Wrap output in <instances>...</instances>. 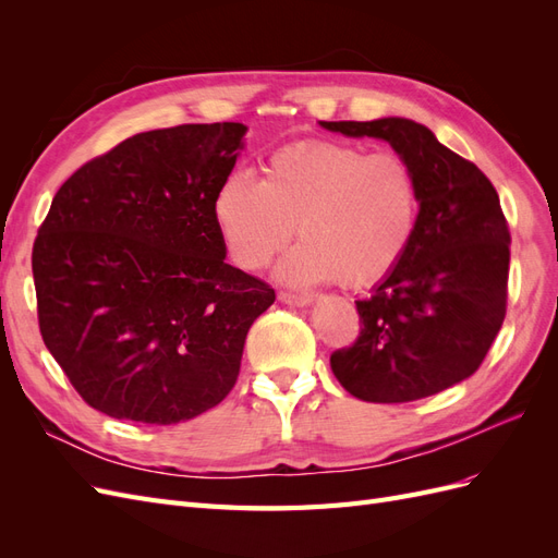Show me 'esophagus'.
Wrapping results in <instances>:
<instances>
[{
    "instance_id": "esophagus-1",
    "label": "esophagus",
    "mask_w": 558,
    "mask_h": 558,
    "mask_svg": "<svg viewBox=\"0 0 558 558\" xmlns=\"http://www.w3.org/2000/svg\"><path fill=\"white\" fill-rule=\"evenodd\" d=\"M279 300L286 302V305H293V307H307L312 302V295L298 293V291H279Z\"/></svg>"
}]
</instances>
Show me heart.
Here are the masks:
<instances>
[{"label": "heart", "instance_id": "1", "mask_svg": "<svg viewBox=\"0 0 558 558\" xmlns=\"http://www.w3.org/2000/svg\"><path fill=\"white\" fill-rule=\"evenodd\" d=\"M418 207L416 172L398 150L365 154L356 144L310 140L269 156L258 181L246 172L226 177L214 218L230 258L251 272L272 263L295 230L302 244L283 263L286 279L363 289L408 253Z\"/></svg>", "mask_w": 558, "mask_h": 558}]
</instances>
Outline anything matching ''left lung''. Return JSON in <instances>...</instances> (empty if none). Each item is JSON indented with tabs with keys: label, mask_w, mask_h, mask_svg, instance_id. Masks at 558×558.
I'll return each instance as SVG.
<instances>
[{
	"label": "left lung",
	"mask_w": 558,
	"mask_h": 558,
	"mask_svg": "<svg viewBox=\"0 0 558 558\" xmlns=\"http://www.w3.org/2000/svg\"><path fill=\"white\" fill-rule=\"evenodd\" d=\"M347 137H377L410 160L421 207L414 240L375 293L356 300V342L330 367L367 402H412L477 373L508 312L510 228L494 183L408 118L330 121Z\"/></svg>",
	"instance_id": "8db88e82"
}]
</instances>
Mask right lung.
Segmentation results:
<instances>
[{"label": "right lung", "mask_w": 558, "mask_h": 558, "mask_svg": "<svg viewBox=\"0 0 558 558\" xmlns=\"http://www.w3.org/2000/svg\"><path fill=\"white\" fill-rule=\"evenodd\" d=\"M246 128L140 132L88 160L32 246L46 349L97 412L179 424L216 408L275 289L226 263L214 218Z\"/></svg>", "instance_id": "right-lung-1"}]
</instances>
